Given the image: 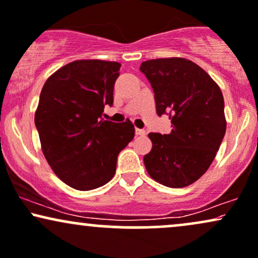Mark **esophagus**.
<instances>
[{
	"mask_svg": "<svg viewBox=\"0 0 258 258\" xmlns=\"http://www.w3.org/2000/svg\"><path fill=\"white\" fill-rule=\"evenodd\" d=\"M136 135H137V136H145V135H147V132H145L144 130H142V128H136Z\"/></svg>",
	"mask_w": 258,
	"mask_h": 258,
	"instance_id": "esophagus-1",
	"label": "esophagus"
}]
</instances>
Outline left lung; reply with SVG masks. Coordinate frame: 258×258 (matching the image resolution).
Masks as SVG:
<instances>
[{"mask_svg":"<svg viewBox=\"0 0 258 258\" xmlns=\"http://www.w3.org/2000/svg\"><path fill=\"white\" fill-rule=\"evenodd\" d=\"M155 94L157 115L169 116V135L150 133L144 156L149 175L168 187H185L201 178L215 159L226 132L225 102L206 71L181 57L141 64Z\"/></svg>","mask_w":258,"mask_h":258,"instance_id":"obj_1","label":"left lung"}]
</instances>
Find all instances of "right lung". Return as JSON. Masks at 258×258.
Here are the masks:
<instances>
[{
  "label": "right lung",
  "instance_id": "add662e5",
  "mask_svg": "<svg viewBox=\"0 0 258 258\" xmlns=\"http://www.w3.org/2000/svg\"><path fill=\"white\" fill-rule=\"evenodd\" d=\"M119 62L78 60L49 77L35 114L42 150L64 184L80 191L101 187L113 178L117 155L135 137L131 121L102 119L113 105Z\"/></svg>",
  "mask_w": 258,
  "mask_h": 258
}]
</instances>
